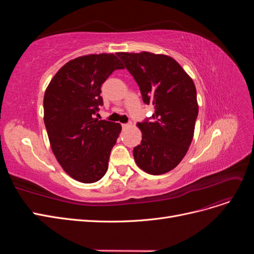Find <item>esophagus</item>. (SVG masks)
Masks as SVG:
<instances>
[{
    "instance_id": "obj_1",
    "label": "esophagus",
    "mask_w": 254,
    "mask_h": 254,
    "mask_svg": "<svg viewBox=\"0 0 254 254\" xmlns=\"http://www.w3.org/2000/svg\"><path fill=\"white\" fill-rule=\"evenodd\" d=\"M129 126H131V124H130V123H128V124H122L123 128H128Z\"/></svg>"
}]
</instances>
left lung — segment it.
Returning a JSON list of instances; mask_svg holds the SVG:
<instances>
[{
  "instance_id": "obj_1",
  "label": "left lung",
  "mask_w": 254,
  "mask_h": 254,
  "mask_svg": "<svg viewBox=\"0 0 254 254\" xmlns=\"http://www.w3.org/2000/svg\"><path fill=\"white\" fill-rule=\"evenodd\" d=\"M117 55L139 84L143 102L155 107L151 118L136 124L142 141L133 148L135 163L150 175L165 174L181 162L193 140L198 115L194 81L170 56L148 52Z\"/></svg>"
}]
</instances>
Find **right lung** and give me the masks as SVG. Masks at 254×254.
Returning a JSON list of instances; mask_svg holds the SVG:
<instances>
[{"instance_id":"1","label":"right lung","mask_w":254,"mask_h":254,"mask_svg":"<svg viewBox=\"0 0 254 254\" xmlns=\"http://www.w3.org/2000/svg\"><path fill=\"white\" fill-rule=\"evenodd\" d=\"M124 68L114 54L87 55L68 61L44 93V124L52 150L64 171L82 183L101 180L122 126L94 119L103 106L102 84Z\"/></svg>"}]
</instances>
